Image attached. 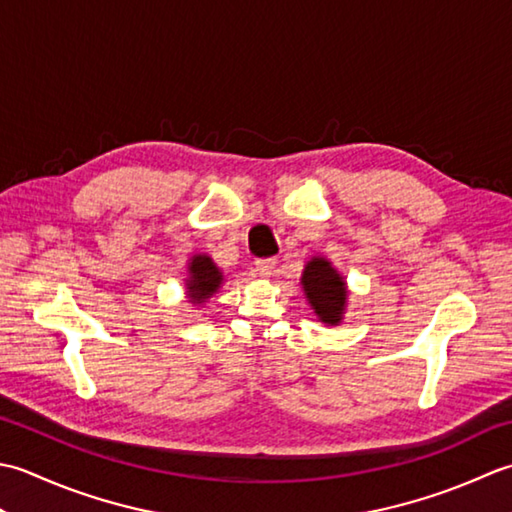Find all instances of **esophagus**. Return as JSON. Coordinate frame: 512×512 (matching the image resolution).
Here are the masks:
<instances>
[{
	"label": "esophagus",
	"instance_id": "obj_1",
	"mask_svg": "<svg viewBox=\"0 0 512 512\" xmlns=\"http://www.w3.org/2000/svg\"><path fill=\"white\" fill-rule=\"evenodd\" d=\"M254 265H256V271H258L260 278H269L276 269V258H260V260H256Z\"/></svg>",
	"mask_w": 512,
	"mask_h": 512
}]
</instances>
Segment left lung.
I'll return each instance as SVG.
<instances>
[{
  "instance_id": "1",
  "label": "left lung",
  "mask_w": 512,
  "mask_h": 512,
  "mask_svg": "<svg viewBox=\"0 0 512 512\" xmlns=\"http://www.w3.org/2000/svg\"><path fill=\"white\" fill-rule=\"evenodd\" d=\"M302 289L311 309L325 325H338L347 307V283L327 258L314 256L302 271Z\"/></svg>"
}]
</instances>
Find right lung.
<instances>
[{"label": "right lung", "mask_w": 512, "mask_h": 512, "mask_svg": "<svg viewBox=\"0 0 512 512\" xmlns=\"http://www.w3.org/2000/svg\"><path fill=\"white\" fill-rule=\"evenodd\" d=\"M223 283V274L221 269L216 267L214 260L207 254H196L190 258L187 263V298L194 305H203L207 298H212L218 287Z\"/></svg>", "instance_id": "right-lung-1"}]
</instances>
